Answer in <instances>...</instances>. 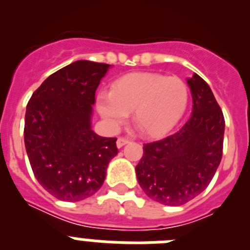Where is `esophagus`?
<instances>
[{
	"mask_svg": "<svg viewBox=\"0 0 250 250\" xmlns=\"http://www.w3.org/2000/svg\"><path fill=\"white\" fill-rule=\"evenodd\" d=\"M127 143H129V140H127V139H125V138H119L118 141H116V145H118V147H123L124 145L127 144Z\"/></svg>",
	"mask_w": 250,
	"mask_h": 250,
	"instance_id": "1",
	"label": "esophagus"
}]
</instances>
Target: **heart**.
<instances>
[{"label": "heart", "mask_w": 250, "mask_h": 250, "mask_svg": "<svg viewBox=\"0 0 250 250\" xmlns=\"http://www.w3.org/2000/svg\"><path fill=\"white\" fill-rule=\"evenodd\" d=\"M189 99L182 79L152 72H134L115 81L111 92L96 96V107L111 129H118L132 111L134 123L150 138L164 136L184 114Z\"/></svg>", "instance_id": "b5f03b06"}]
</instances>
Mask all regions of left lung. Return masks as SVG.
<instances>
[{
    "label": "left lung",
    "instance_id": "1",
    "mask_svg": "<svg viewBox=\"0 0 250 250\" xmlns=\"http://www.w3.org/2000/svg\"><path fill=\"white\" fill-rule=\"evenodd\" d=\"M193 111L171 135L144 144L138 182L152 200L170 207L190 202L207 189L223 155L225 121L210 87L198 74L188 79Z\"/></svg>",
    "mask_w": 250,
    "mask_h": 250
}]
</instances>
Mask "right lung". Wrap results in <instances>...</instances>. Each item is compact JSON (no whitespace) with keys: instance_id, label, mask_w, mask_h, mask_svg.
Segmentation results:
<instances>
[{"instance_id":"add662e5","label":"right lung","mask_w":250,"mask_h":250,"mask_svg":"<svg viewBox=\"0 0 250 250\" xmlns=\"http://www.w3.org/2000/svg\"><path fill=\"white\" fill-rule=\"evenodd\" d=\"M110 65L79 60L54 72L26 107L25 146L37 182L63 202L94 195L104 184L116 138L91 129L95 92Z\"/></svg>"}]
</instances>
